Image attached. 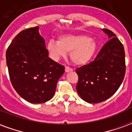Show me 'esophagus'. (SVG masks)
I'll list each match as a JSON object with an SVG mask.
<instances>
[{
  "mask_svg": "<svg viewBox=\"0 0 132 132\" xmlns=\"http://www.w3.org/2000/svg\"><path fill=\"white\" fill-rule=\"evenodd\" d=\"M73 71V69H71V68H69V67H68V66H66L65 67V71H66V73H69V72H71Z\"/></svg>",
  "mask_w": 132,
  "mask_h": 132,
  "instance_id": "obj_1",
  "label": "esophagus"
}]
</instances>
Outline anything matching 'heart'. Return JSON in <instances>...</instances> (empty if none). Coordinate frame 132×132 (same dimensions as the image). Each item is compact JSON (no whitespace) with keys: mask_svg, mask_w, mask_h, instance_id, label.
<instances>
[{"mask_svg":"<svg viewBox=\"0 0 132 132\" xmlns=\"http://www.w3.org/2000/svg\"><path fill=\"white\" fill-rule=\"evenodd\" d=\"M47 52L54 60L66 56L69 53L72 61L78 66L90 62L97 50L95 39L85 35H63L57 42L50 40L46 45Z\"/></svg>","mask_w":132,"mask_h":132,"instance_id":"obj_1","label":"heart"}]
</instances>
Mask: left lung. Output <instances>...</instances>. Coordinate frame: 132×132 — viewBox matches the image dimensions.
<instances>
[{
  "label": "left lung",
  "mask_w": 132,
  "mask_h": 132,
  "mask_svg": "<svg viewBox=\"0 0 132 132\" xmlns=\"http://www.w3.org/2000/svg\"><path fill=\"white\" fill-rule=\"evenodd\" d=\"M102 30L109 41L93 62L76 70L78 94L89 103L103 102L113 95L121 86L126 71L123 44L111 30Z\"/></svg>",
  "instance_id": "8db88e82"
}]
</instances>
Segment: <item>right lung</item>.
<instances>
[{
  "label": "right lung",
  "mask_w": 132,
  "mask_h": 132,
  "mask_svg": "<svg viewBox=\"0 0 132 132\" xmlns=\"http://www.w3.org/2000/svg\"><path fill=\"white\" fill-rule=\"evenodd\" d=\"M5 56L10 81L20 97L34 104L46 102L54 97L65 68L49 57L39 27L16 35Z\"/></svg>",
  "instance_id": "obj_1"
}]
</instances>
